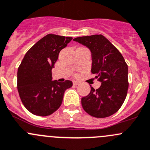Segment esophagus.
<instances>
[{"label":"esophagus","instance_id":"1","mask_svg":"<svg viewBox=\"0 0 150 150\" xmlns=\"http://www.w3.org/2000/svg\"><path fill=\"white\" fill-rule=\"evenodd\" d=\"M72 83H73L74 86H77L79 84V82H78V81H72Z\"/></svg>","mask_w":150,"mask_h":150}]
</instances>
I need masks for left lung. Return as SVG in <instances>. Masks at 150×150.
I'll use <instances>...</instances> for the list:
<instances>
[{"label":"left lung","mask_w":150,"mask_h":150,"mask_svg":"<svg viewBox=\"0 0 150 150\" xmlns=\"http://www.w3.org/2000/svg\"><path fill=\"white\" fill-rule=\"evenodd\" d=\"M78 42L91 53V73L102 83L100 88L81 99L83 108L97 118L110 117L118 111L128 89V67L122 55L103 35L77 37Z\"/></svg>","instance_id":"obj_1"}]
</instances>
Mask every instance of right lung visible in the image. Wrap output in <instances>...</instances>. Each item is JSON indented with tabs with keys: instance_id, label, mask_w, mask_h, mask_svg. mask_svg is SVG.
I'll list each match as a JSON object with an SVG mask.
<instances>
[{
	"instance_id": "add662e5",
	"label": "right lung",
	"mask_w": 150,
	"mask_h": 150,
	"mask_svg": "<svg viewBox=\"0 0 150 150\" xmlns=\"http://www.w3.org/2000/svg\"><path fill=\"white\" fill-rule=\"evenodd\" d=\"M72 40L47 34L25 53L17 71V90L21 101L31 114L46 117L59 108L71 81H52V69L61 50Z\"/></svg>"
}]
</instances>
